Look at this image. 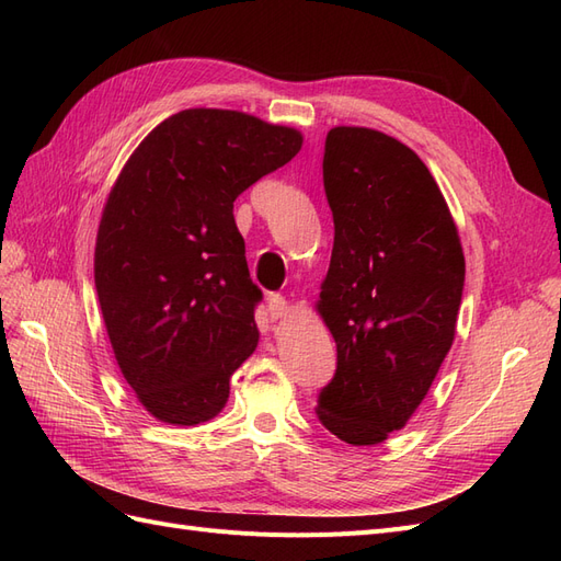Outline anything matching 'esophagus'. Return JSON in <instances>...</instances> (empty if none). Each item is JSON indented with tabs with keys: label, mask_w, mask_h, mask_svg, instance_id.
Here are the masks:
<instances>
[{
	"label": "esophagus",
	"mask_w": 561,
	"mask_h": 561,
	"mask_svg": "<svg viewBox=\"0 0 561 561\" xmlns=\"http://www.w3.org/2000/svg\"><path fill=\"white\" fill-rule=\"evenodd\" d=\"M266 309H268L271 320H280V318L287 316V311H290V307H287V299L280 297V295H268Z\"/></svg>",
	"instance_id": "esophagus-1"
}]
</instances>
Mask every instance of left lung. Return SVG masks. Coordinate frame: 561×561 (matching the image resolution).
<instances>
[{
  "label": "left lung",
  "instance_id": "left-lung-1",
  "mask_svg": "<svg viewBox=\"0 0 561 561\" xmlns=\"http://www.w3.org/2000/svg\"><path fill=\"white\" fill-rule=\"evenodd\" d=\"M334 245L318 311L336 344L318 419L348 445L400 431L451 348L466 260L447 201L414 151L358 126L328 133Z\"/></svg>",
  "mask_w": 561,
  "mask_h": 561
}]
</instances>
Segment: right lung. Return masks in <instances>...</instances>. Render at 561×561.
I'll return each instance as SVG.
<instances>
[{
    "instance_id": "right-lung-1",
    "label": "right lung",
    "mask_w": 561,
    "mask_h": 561,
    "mask_svg": "<svg viewBox=\"0 0 561 561\" xmlns=\"http://www.w3.org/2000/svg\"><path fill=\"white\" fill-rule=\"evenodd\" d=\"M301 149V135L231 110L168 116L124 165L100 219L95 290L122 375L145 410L194 426L222 410L257 346L233 201Z\"/></svg>"
}]
</instances>
